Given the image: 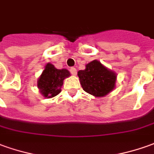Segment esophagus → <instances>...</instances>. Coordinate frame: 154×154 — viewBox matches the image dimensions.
<instances>
[{"label": "esophagus", "instance_id": "1", "mask_svg": "<svg viewBox=\"0 0 154 154\" xmlns=\"http://www.w3.org/2000/svg\"><path fill=\"white\" fill-rule=\"evenodd\" d=\"M70 73L72 75H76V74H77V70H76V69L74 68V67H73V68H71Z\"/></svg>", "mask_w": 154, "mask_h": 154}]
</instances>
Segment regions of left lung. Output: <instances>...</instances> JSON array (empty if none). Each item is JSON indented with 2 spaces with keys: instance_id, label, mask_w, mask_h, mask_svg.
Instances as JSON below:
<instances>
[{
  "instance_id": "8db88e82",
  "label": "left lung",
  "mask_w": 154,
  "mask_h": 154,
  "mask_svg": "<svg viewBox=\"0 0 154 154\" xmlns=\"http://www.w3.org/2000/svg\"><path fill=\"white\" fill-rule=\"evenodd\" d=\"M78 76L84 91L95 97H103L116 87V74L96 59L79 70Z\"/></svg>"
}]
</instances>
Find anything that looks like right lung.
Instances as JSON below:
<instances>
[{"label":"right lung","mask_w":154,"mask_h":154,"mask_svg":"<svg viewBox=\"0 0 154 154\" xmlns=\"http://www.w3.org/2000/svg\"><path fill=\"white\" fill-rule=\"evenodd\" d=\"M70 76L66 69H58L54 64L48 63L38 79V88L41 95L45 98H53L61 92L63 80Z\"/></svg>","instance_id":"add662e5"}]
</instances>
